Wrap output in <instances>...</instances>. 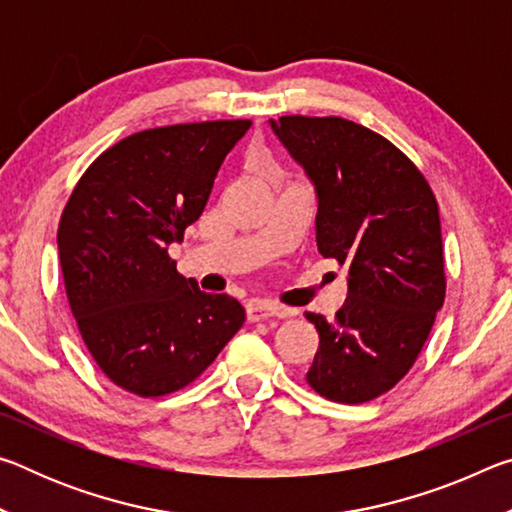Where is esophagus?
Instances as JSON below:
<instances>
[{"label":"esophagus","mask_w":512,"mask_h":512,"mask_svg":"<svg viewBox=\"0 0 512 512\" xmlns=\"http://www.w3.org/2000/svg\"><path fill=\"white\" fill-rule=\"evenodd\" d=\"M248 320H268V318H287L293 316V311L289 307H282V305H273V302H250L248 305Z\"/></svg>","instance_id":"34e87169"}]
</instances>
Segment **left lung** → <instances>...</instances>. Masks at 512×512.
Masks as SVG:
<instances>
[{"instance_id": "obj_1", "label": "left lung", "mask_w": 512, "mask_h": 512, "mask_svg": "<svg viewBox=\"0 0 512 512\" xmlns=\"http://www.w3.org/2000/svg\"><path fill=\"white\" fill-rule=\"evenodd\" d=\"M316 189L318 253L348 268V300L327 323L307 372L318 395L363 404L418 359L445 302L440 214L420 169L386 137L343 117L271 119Z\"/></svg>"}]
</instances>
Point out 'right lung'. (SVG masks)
Here are the masks:
<instances>
[{"label":"right lung","instance_id":"obj_1","mask_svg":"<svg viewBox=\"0 0 512 512\" xmlns=\"http://www.w3.org/2000/svg\"><path fill=\"white\" fill-rule=\"evenodd\" d=\"M253 121L149 128L110 146L83 173L58 223V255L83 343L112 384L140 397L180 391L244 325L228 293L176 271L225 155Z\"/></svg>","mask_w":512,"mask_h":512}]
</instances>
